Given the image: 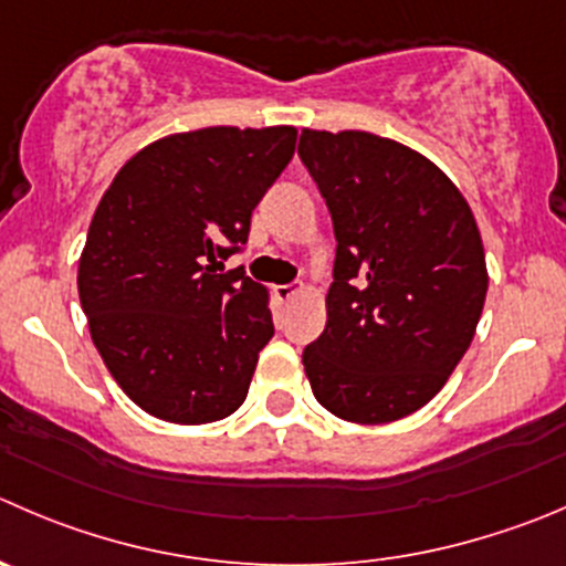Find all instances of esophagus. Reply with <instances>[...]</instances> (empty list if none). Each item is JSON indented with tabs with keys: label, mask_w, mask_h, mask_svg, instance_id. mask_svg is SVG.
Listing matches in <instances>:
<instances>
[{
	"label": "esophagus",
	"mask_w": 566,
	"mask_h": 566,
	"mask_svg": "<svg viewBox=\"0 0 566 566\" xmlns=\"http://www.w3.org/2000/svg\"><path fill=\"white\" fill-rule=\"evenodd\" d=\"M273 293H276L279 301H290L295 293H298V290H295L293 284H276V287H273Z\"/></svg>",
	"instance_id": "1"
}]
</instances>
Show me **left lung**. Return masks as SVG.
I'll use <instances>...</instances> for the list:
<instances>
[{"label": "left lung", "mask_w": 566, "mask_h": 566, "mask_svg": "<svg viewBox=\"0 0 566 566\" xmlns=\"http://www.w3.org/2000/svg\"><path fill=\"white\" fill-rule=\"evenodd\" d=\"M298 155L337 238L306 378L339 420H400L446 387L475 337L490 273L473 210L429 157L373 132L301 129Z\"/></svg>", "instance_id": "obj_1"}]
</instances>
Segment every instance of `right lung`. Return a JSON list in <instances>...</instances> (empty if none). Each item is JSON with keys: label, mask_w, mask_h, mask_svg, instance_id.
<instances>
[{"label": "right lung", "mask_w": 566, "mask_h": 566, "mask_svg": "<svg viewBox=\"0 0 566 566\" xmlns=\"http://www.w3.org/2000/svg\"><path fill=\"white\" fill-rule=\"evenodd\" d=\"M295 126H205L132 155L104 190L76 287L109 376L151 417L205 426L243 406L273 337L271 293L218 273L287 168Z\"/></svg>", "instance_id": "obj_1"}]
</instances>
